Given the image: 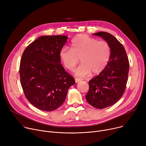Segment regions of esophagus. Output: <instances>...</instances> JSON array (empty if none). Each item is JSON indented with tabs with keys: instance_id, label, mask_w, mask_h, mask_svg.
<instances>
[{
	"instance_id": "34e87169",
	"label": "esophagus",
	"mask_w": 146,
	"mask_h": 146,
	"mask_svg": "<svg viewBox=\"0 0 146 146\" xmlns=\"http://www.w3.org/2000/svg\"><path fill=\"white\" fill-rule=\"evenodd\" d=\"M82 80L81 79H80V78H75V81H76V82H78L79 81H81Z\"/></svg>"
}]
</instances>
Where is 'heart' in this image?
Instances as JSON below:
<instances>
[{
	"label": "heart",
	"mask_w": 146,
	"mask_h": 146,
	"mask_svg": "<svg viewBox=\"0 0 146 146\" xmlns=\"http://www.w3.org/2000/svg\"><path fill=\"white\" fill-rule=\"evenodd\" d=\"M111 49L106 41H98L84 34L76 36L71 42V48L64 47L59 51V58L64 66L73 70L80 60L81 64L75 70L74 74L85 77L92 72L99 74L108 66Z\"/></svg>",
	"instance_id": "b5f03b06"
}]
</instances>
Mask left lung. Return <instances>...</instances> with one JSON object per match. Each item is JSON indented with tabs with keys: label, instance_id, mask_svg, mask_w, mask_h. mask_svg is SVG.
Segmentation results:
<instances>
[{
	"label": "left lung",
	"instance_id": "8db88e82",
	"mask_svg": "<svg viewBox=\"0 0 146 146\" xmlns=\"http://www.w3.org/2000/svg\"><path fill=\"white\" fill-rule=\"evenodd\" d=\"M109 43L111 56L103 72L89 81V91L86 98L93 107L102 109L117 102L126 88L129 69V60L122 44L112 35L105 32L93 34Z\"/></svg>",
	"mask_w": 146,
	"mask_h": 146
}]
</instances>
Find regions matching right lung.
<instances>
[{"mask_svg":"<svg viewBox=\"0 0 146 146\" xmlns=\"http://www.w3.org/2000/svg\"><path fill=\"white\" fill-rule=\"evenodd\" d=\"M68 37L43 36L24 50L20 62L21 84L25 96L36 108L51 111L64 102L74 78L60 64L59 51Z\"/></svg>","mask_w":146,"mask_h":146,"instance_id":"right-lung-1","label":"right lung"}]
</instances>
